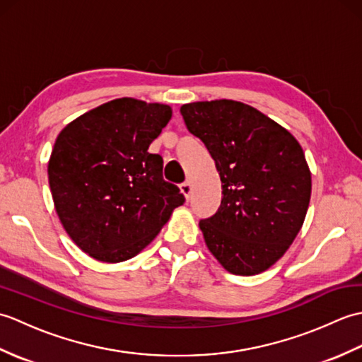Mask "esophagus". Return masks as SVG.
I'll return each mask as SVG.
<instances>
[{
	"label": "esophagus",
	"instance_id": "esophagus-1",
	"mask_svg": "<svg viewBox=\"0 0 362 362\" xmlns=\"http://www.w3.org/2000/svg\"><path fill=\"white\" fill-rule=\"evenodd\" d=\"M180 191H182V194L185 196V199H189L191 191H193V185H191V182L182 183V185H180Z\"/></svg>",
	"mask_w": 362,
	"mask_h": 362
}]
</instances>
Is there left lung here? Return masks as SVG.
<instances>
[{
  "mask_svg": "<svg viewBox=\"0 0 362 362\" xmlns=\"http://www.w3.org/2000/svg\"><path fill=\"white\" fill-rule=\"evenodd\" d=\"M180 113L222 182L218 211L199 222L206 247L230 274L264 272L308 211L311 171L302 146L279 122L232 99L183 104Z\"/></svg>",
  "mask_w": 362,
  "mask_h": 362,
  "instance_id": "1",
  "label": "left lung"
}]
</instances>
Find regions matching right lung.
Returning a JSON list of instances; mask_svg holds the SVG:
<instances>
[{"instance_id": "add662e5", "label": "right lung", "mask_w": 362, "mask_h": 362, "mask_svg": "<svg viewBox=\"0 0 362 362\" xmlns=\"http://www.w3.org/2000/svg\"><path fill=\"white\" fill-rule=\"evenodd\" d=\"M173 109L119 98L81 115L56 138L48 179L65 232L87 255L119 263L140 253L185 202L148 152Z\"/></svg>"}]
</instances>
